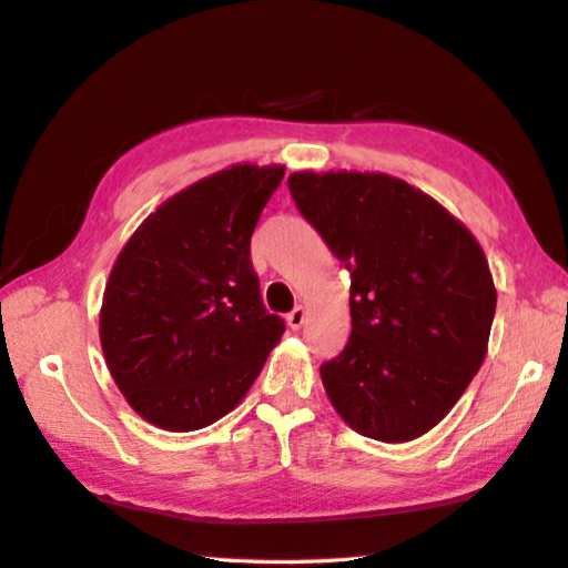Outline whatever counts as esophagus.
Segmentation results:
<instances>
[{
  "mask_svg": "<svg viewBox=\"0 0 568 568\" xmlns=\"http://www.w3.org/2000/svg\"><path fill=\"white\" fill-rule=\"evenodd\" d=\"M304 322H306V310L304 306H294V310L286 314V324H290V329H302L304 326Z\"/></svg>",
  "mask_w": 568,
  "mask_h": 568,
  "instance_id": "esophagus-1",
  "label": "esophagus"
}]
</instances>
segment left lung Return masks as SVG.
I'll use <instances>...</instances> for the list:
<instances>
[{"label": "left lung", "mask_w": 568, "mask_h": 568, "mask_svg": "<svg viewBox=\"0 0 568 568\" xmlns=\"http://www.w3.org/2000/svg\"><path fill=\"white\" fill-rule=\"evenodd\" d=\"M290 192L352 274V334L322 364L324 389L356 434L412 442L452 412L484 362L489 262L459 219L396 176L294 172Z\"/></svg>", "instance_id": "8db88e82"}]
</instances>
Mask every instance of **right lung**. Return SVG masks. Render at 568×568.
Returning a JSON list of instances; mask_svg holds the SVG:
<instances>
[{"label":"right lung","mask_w":568,"mask_h":568,"mask_svg":"<svg viewBox=\"0 0 568 568\" xmlns=\"http://www.w3.org/2000/svg\"><path fill=\"white\" fill-rule=\"evenodd\" d=\"M284 166L234 164L166 199L109 274L99 342L132 409L194 432L244 399L284 320L268 314L252 234Z\"/></svg>","instance_id":"obj_1"}]
</instances>
